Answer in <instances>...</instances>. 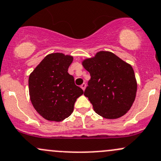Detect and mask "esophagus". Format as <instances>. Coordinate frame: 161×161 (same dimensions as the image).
Wrapping results in <instances>:
<instances>
[{
	"mask_svg": "<svg viewBox=\"0 0 161 161\" xmlns=\"http://www.w3.org/2000/svg\"><path fill=\"white\" fill-rule=\"evenodd\" d=\"M86 83H82V85H81V88H82V90H85L86 89Z\"/></svg>",
	"mask_w": 161,
	"mask_h": 161,
	"instance_id": "obj_1",
	"label": "esophagus"
}]
</instances>
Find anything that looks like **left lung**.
I'll return each mask as SVG.
<instances>
[{
    "label": "left lung",
    "instance_id": "left-lung-1",
    "mask_svg": "<svg viewBox=\"0 0 161 161\" xmlns=\"http://www.w3.org/2000/svg\"><path fill=\"white\" fill-rule=\"evenodd\" d=\"M82 65L91 76L84 95L96 113L109 119L126 114L134 102L137 90L131 65L106 51L84 59Z\"/></svg>",
    "mask_w": 161,
    "mask_h": 161
}]
</instances>
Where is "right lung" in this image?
<instances>
[{
	"mask_svg": "<svg viewBox=\"0 0 161 161\" xmlns=\"http://www.w3.org/2000/svg\"><path fill=\"white\" fill-rule=\"evenodd\" d=\"M73 56L60 52L48 54L28 79L29 96L35 110L44 119L60 122L69 117L83 90L68 73Z\"/></svg>",
	"mask_w": 161,
	"mask_h": 161,
	"instance_id": "add662e5",
	"label": "right lung"
}]
</instances>
